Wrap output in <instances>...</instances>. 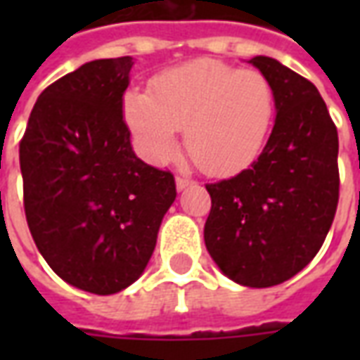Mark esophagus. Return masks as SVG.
<instances>
[{
  "label": "esophagus",
  "mask_w": 360,
  "mask_h": 360,
  "mask_svg": "<svg viewBox=\"0 0 360 360\" xmlns=\"http://www.w3.org/2000/svg\"><path fill=\"white\" fill-rule=\"evenodd\" d=\"M175 185H177V191H183V188L195 185V181L188 179V177H181V175H177V177H175Z\"/></svg>",
  "instance_id": "esophagus-1"
}]
</instances>
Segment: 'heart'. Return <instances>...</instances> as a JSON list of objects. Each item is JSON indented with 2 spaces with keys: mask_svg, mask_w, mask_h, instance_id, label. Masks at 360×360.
I'll return each mask as SVG.
<instances>
[{
  "mask_svg": "<svg viewBox=\"0 0 360 360\" xmlns=\"http://www.w3.org/2000/svg\"><path fill=\"white\" fill-rule=\"evenodd\" d=\"M276 113L271 82L257 69L196 59L158 75L150 94L131 90L123 115L144 156L167 162L185 131L191 158L210 175H233L264 148Z\"/></svg>",
  "mask_w": 360,
  "mask_h": 360,
  "instance_id": "1",
  "label": "heart"
}]
</instances>
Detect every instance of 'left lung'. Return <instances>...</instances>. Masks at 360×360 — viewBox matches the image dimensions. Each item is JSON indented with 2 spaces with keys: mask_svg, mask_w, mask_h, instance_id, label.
I'll return each instance as SVG.
<instances>
[{
  "mask_svg": "<svg viewBox=\"0 0 360 360\" xmlns=\"http://www.w3.org/2000/svg\"><path fill=\"white\" fill-rule=\"evenodd\" d=\"M276 94V123L262 154L231 179L208 183L206 249L227 278L271 287L309 264L340 200L338 129L316 86L279 61L257 56Z\"/></svg>",
  "mask_w": 360,
  "mask_h": 360,
  "instance_id": "8db88e82",
  "label": "left lung"
}]
</instances>
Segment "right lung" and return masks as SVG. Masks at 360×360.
I'll return each instance as SVG.
<instances>
[{
    "label": "right lung",
    "mask_w": 360,
    "mask_h": 360,
    "mask_svg": "<svg viewBox=\"0 0 360 360\" xmlns=\"http://www.w3.org/2000/svg\"><path fill=\"white\" fill-rule=\"evenodd\" d=\"M133 58L96 59L38 96L19 144L28 229L44 260L82 291L139 279L177 191L134 156L123 119Z\"/></svg>",
    "instance_id": "right-lung-1"
}]
</instances>
